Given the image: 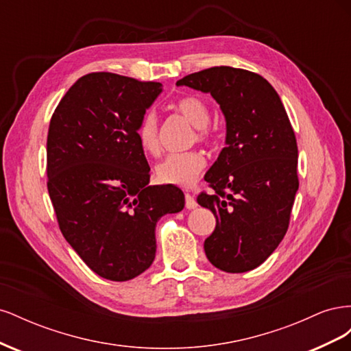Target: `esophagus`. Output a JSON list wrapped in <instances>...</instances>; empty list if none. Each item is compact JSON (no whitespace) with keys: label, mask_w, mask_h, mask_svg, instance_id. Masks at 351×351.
Listing matches in <instances>:
<instances>
[{"label":"esophagus","mask_w":351,"mask_h":351,"mask_svg":"<svg viewBox=\"0 0 351 351\" xmlns=\"http://www.w3.org/2000/svg\"><path fill=\"white\" fill-rule=\"evenodd\" d=\"M184 199H186V208L187 209H195L197 206V202H196L195 196H192L190 193H186Z\"/></svg>","instance_id":"esophagus-1"}]
</instances>
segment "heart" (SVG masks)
I'll return each mask as SVG.
<instances>
[{
  "instance_id": "b5f03b06",
  "label": "heart",
  "mask_w": 351,
  "mask_h": 351,
  "mask_svg": "<svg viewBox=\"0 0 351 351\" xmlns=\"http://www.w3.org/2000/svg\"><path fill=\"white\" fill-rule=\"evenodd\" d=\"M178 114L199 129L196 137L200 142L210 141V133L206 129L210 123V110L208 104L199 97H184L178 99L174 105ZM136 137L142 149L152 156H156L161 152L158 137V121L156 115L149 111L146 112L136 129ZM206 167V159L200 152H184V154H171L168 155L162 162H159L155 169V178L161 184L189 187L199 178L200 173Z\"/></svg>"
}]
</instances>
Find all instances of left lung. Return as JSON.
<instances>
[{"label":"left lung","mask_w":351,"mask_h":351,"mask_svg":"<svg viewBox=\"0 0 351 351\" xmlns=\"http://www.w3.org/2000/svg\"><path fill=\"white\" fill-rule=\"evenodd\" d=\"M177 86L210 93L227 123L226 147L205 176L215 193L197 196L217 218L204 244L206 258L221 271H252L284 239L299 189L289 115L269 82L243 69L210 67Z\"/></svg>","instance_id":"left-lung-1"}]
</instances>
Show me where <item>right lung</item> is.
I'll return each mask as SVG.
<instances>
[{
    "label": "right lung",
    "instance_id": "right-lung-1",
    "mask_svg": "<svg viewBox=\"0 0 351 351\" xmlns=\"http://www.w3.org/2000/svg\"><path fill=\"white\" fill-rule=\"evenodd\" d=\"M162 84L89 73L60 101L47 141L48 193L62 236L111 281H129L155 259V227L184 208L176 186H149L136 129Z\"/></svg>",
    "mask_w": 351,
    "mask_h": 351
}]
</instances>
